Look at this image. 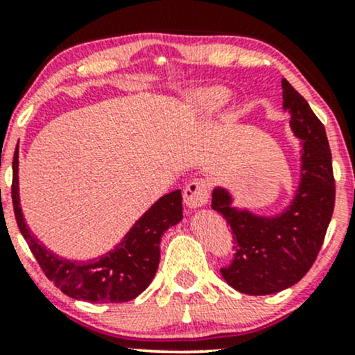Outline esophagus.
Here are the masks:
<instances>
[{
  "label": "esophagus",
  "mask_w": 355,
  "mask_h": 355,
  "mask_svg": "<svg viewBox=\"0 0 355 355\" xmlns=\"http://www.w3.org/2000/svg\"><path fill=\"white\" fill-rule=\"evenodd\" d=\"M209 182L202 180V178L191 180L189 185L185 187V190H183V202H185L187 209L197 210L205 205L207 200H209Z\"/></svg>",
  "instance_id": "esophagus-1"
}]
</instances>
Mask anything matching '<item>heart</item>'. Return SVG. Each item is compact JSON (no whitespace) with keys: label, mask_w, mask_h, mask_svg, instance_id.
Masks as SVG:
<instances>
[{"label":"heart","mask_w":355,"mask_h":355,"mask_svg":"<svg viewBox=\"0 0 355 355\" xmlns=\"http://www.w3.org/2000/svg\"><path fill=\"white\" fill-rule=\"evenodd\" d=\"M230 92L220 85L197 88L187 95V110L197 120H207L218 115L229 105Z\"/></svg>","instance_id":"heart-1"}]
</instances>
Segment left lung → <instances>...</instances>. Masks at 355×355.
I'll return each mask as SVG.
<instances>
[{"instance_id":"left-lung-1","label":"left lung","mask_w":355,"mask_h":355,"mask_svg":"<svg viewBox=\"0 0 355 355\" xmlns=\"http://www.w3.org/2000/svg\"><path fill=\"white\" fill-rule=\"evenodd\" d=\"M284 110L300 144L299 185L282 211L260 215L234 205L229 189L211 191V209L234 232L235 259L222 277L235 291L270 295L299 282L312 267L331 222L336 200L332 155L324 125L302 95L282 80Z\"/></svg>"}]
</instances>
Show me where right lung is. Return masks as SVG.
<instances>
[{
	"label": "right lung",
	"mask_w": 355,
	"mask_h": 355,
	"mask_svg": "<svg viewBox=\"0 0 355 355\" xmlns=\"http://www.w3.org/2000/svg\"><path fill=\"white\" fill-rule=\"evenodd\" d=\"M18 158L16 148L11 187L15 217L44 275L63 294L92 304L128 302L140 295L157 274L162 235L183 218L182 190H173L158 198L107 254L92 260H70L51 252L28 229L19 205Z\"/></svg>",
	"instance_id": "obj_1"
}]
</instances>
